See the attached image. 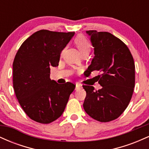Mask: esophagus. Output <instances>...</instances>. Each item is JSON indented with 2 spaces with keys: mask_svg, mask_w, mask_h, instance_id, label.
<instances>
[{
  "mask_svg": "<svg viewBox=\"0 0 149 149\" xmlns=\"http://www.w3.org/2000/svg\"><path fill=\"white\" fill-rule=\"evenodd\" d=\"M83 88V87H82L81 85L80 84H76V90H79L80 89Z\"/></svg>",
  "mask_w": 149,
  "mask_h": 149,
  "instance_id": "34e87169",
  "label": "esophagus"
}]
</instances>
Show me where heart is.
<instances>
[{
	"label": "heart",
	"instance_id": "obj_1",
	"mask_svg": "<svg viewBox=\"0 0 149 149\" xmlns=\"http://www.w3.org/2000/svg\"><path fill=\"white\" fill-rule=\"evenodd\" d=\"M75 43L78 47L80 53L85 52V51L90 50V45L88 40L83 36H78L75 39Z\"/></svg>",
	"mask_w": 149,
	"mask_h": 149
}]
</instances>
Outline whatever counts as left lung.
<instances>
[{
    "instance_id": "8db88e82",
    "label": "left lung",
    "mask_w": 149,
    "mask_h": 149,
    "mask_svg": "<svg viewBox=\"0 0 149 149\" xmlns=\"http://www.w3.org/2000/svg\"><path fill=\"white\" fill-rule=\"evenodd\" d=\"M94 48L88 71H98L102 89L83 85L86 91L83 108L90 117L100 122L118 118L130 102L135 83L134 59L127 45L109 32L86 31Z\"/></svg>"
}]
</instances>
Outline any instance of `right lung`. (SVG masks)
I'll return each mask as SVG.
<instances>
[{"instance_id": "obj_1", "label": "right lung", "mask_w": 149, "mask_h": 149, "mask_svg": "<svg viewBox=\"0 0 149 149\" xmlns=\"http://www.w3.org/2000/svg\"><path fill=\"white\" fill-rule=\"evenodd\" d=\"M75 32L40 30L18 49L13 61V88L20 106L34 121L50 123L62 115L76 85L50 79V67L59 65L61 51Z\"/></svg>"}]
</instances>
